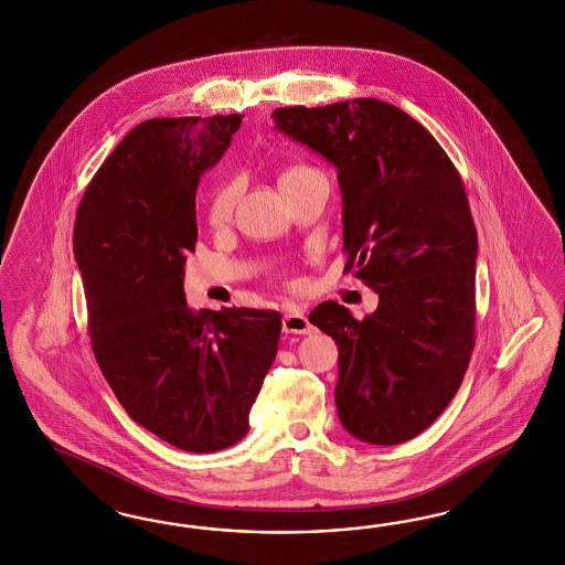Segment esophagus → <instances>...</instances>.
<instances>
[{
  "instance_id": "esophagus-1",
  "label": "esophagus",
  "mask_w": 565,
  "mask_h": 565,
  "mask_svg": "<svg viewBox=\"0 0 565 565\" xmlns=\"http://www.w3.org/2000/svg\"><path fill=\"white\" fill-rule=\"evenodd\" d=\"M284 331L286 333H296V335H307L312 331V326L307 319V315L300 308H290L284 315Z\"/></svg>"
}]
</instances>
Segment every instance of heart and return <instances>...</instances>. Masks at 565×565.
Returning <instances> with one entry per match:
<instances>
[{
  "label": "heart",
  "mask_w": 565,
  "mask_h": 565,
  "mask_svg": "<svg viewBox=\"0 0 565 565\" xmlns=\"http://www.w3.org/2000/svg\"><path fill=\"white\" fill-rule=\"evenodd\" d=\"M312 171L317 170H312V168H308V166H291V168H288V170L279 175V186L291 184V182L305 178V175L312 173ZM236 199H238V186H236V182H232V180L220 182V184L213 189V192H211L209 201H206V220H209V223L223 225V223L230 222V217H232V213H234Z\"/></svg>",
  "instance_id": "heart-1"
}]
</instances>
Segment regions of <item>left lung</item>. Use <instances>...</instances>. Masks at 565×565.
Masks as SVG:
<instances>
[{
  "mask_svg": "<svg viewBox=\"0 0 565 565\" xmlns=\"http://www.w3.org/2000/svg\"><path fill=\"white\" fill-rule=\"evenodd\" d=\"M271 118L335 166L343 271L379 294L362 321L331 300L308 315L340 350L338 416L364 444L411 441L460 390L475 350L479 239L462 178L392 103L277 107Z\"/></svg>",
  "mask_w": 565,
  "mask_h": 565,
  "instance_id": "obj_1",
  "label": "left lung"
}]
</instances>
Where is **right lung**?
<instances>
[{"instance_id":"obj_1","label":"right lung","mask_w":565,"mask_h":565,"mask_svg":"<svg viewBox=\"0 0 565 565\" xmlns=\"http://www.w3.org/2000/svg\"><path fill=\"white\" fill-rule=\"evenodd\" d=\"M242 118L138 124L93 175L74 223L88 335L105 381L135 423L192 454L220 451L248 433L281 331L277 310H194L184 296L199 180Z\"/></svg>"}]
</instances>
